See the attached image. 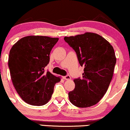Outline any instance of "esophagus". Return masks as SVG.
Listing matches in <instances>:
<instances>
[{
    "label": "esophagus",
    "instance_id": "esophagus-1",
    "mask_svg": "<svg viewBox=\"0 0 130 130\" xmlns=\"http://www.w3.org/2000/svg\"><path fill=\"white\" fill-rule=\"evenodd\" d=\"M63 79L65 80H70L71 79V77H70V75H67L63 77Z\"/></svg>",
    "mask_w": 130,
    "mask_h": 130
}]
</instances>
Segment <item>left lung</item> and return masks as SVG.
Returning a JSON list of instances; mask_svg holds the SVG:
<instances>
[{
    "instance_id": "obj_1",
    "label": "left lung",
    "mask_w": 130,
    "mask_h": 130,
    "mask_svg": "<svg viewBox=\"0 0 130 130\" xmlns=\"http://www.w3.org/2000/svg\"><path fill=\"white\" fill-rule=\"evenodd\" d=\"M64 40L84 67L83 79H74L75 88L68 93L70 102L78 108L95 105L105 95L112 78L116 63L114 48L105 38L92 32L65 37Z\"/></svg>"
}]
</instances>
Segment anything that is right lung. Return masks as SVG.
<instances>
[{"instance_id": "right-lung-1", "label": "right lung", "mask_w": 130, "mask_h": 130, "mask_svg": "<svg viewBox=\"0 0 130 130\" xmlns=\"http://www.w3.org/2000/svg\"><path fill=\"white\" fill-rule=\"evenodd\" d=\"M58 40V38L30 35L21 38L10 51L8 67L13 84L27 103L34 106L47 103L55 84L60 81V77L44 70Z\"/></svg>"}]
</instances>
